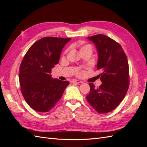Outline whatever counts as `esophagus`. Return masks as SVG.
<instances>
[{
	"label": "esophagus",
	"instance_id": "esophagus-1",
	"mask_svg": "<svg viewBox=\"0 0 147 147\" xmlns=\"http://www.w3.org/2000/svg\"><path fill=\"white\" fill-rule=\"evenodd\" d=\"M72 83H77V84H80V83H82L83 82L82 81L78 80H74L72 82H71Z\"/></svg>",
	"mask_w": 147,
	"mask_h": 147
}]
</instances>
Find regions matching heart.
<instances>
[{
    "label": "heart",
    "mask_w": 147,
    "mask_h": 147,
    "mask_svg": "<svg viewBox=\"0 0 147 147\" xmlns=\"http://www.w3.org/2000/svg\"><path fill=\"white\" fill-rule=\"evenodd\" d=\"M86 49H90V50H92V47L91 45H90V44H87V45H82L80 47V51L82 50H86ZM67 51H68V49H67L65 53H67ZM78 74H80V72H78Z\"/></svg>",
    "instance_id": "heart-1"
}]
</instances>
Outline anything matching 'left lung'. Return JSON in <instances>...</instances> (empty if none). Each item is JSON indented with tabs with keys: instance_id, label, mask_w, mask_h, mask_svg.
Returning a JSON list of instances; mask_svg holds the SVG:
<instances>
[{
	"instance_id": "obj_1",
	"label": "left lung",
	"mask_w": 147,
	"mask_h": 147,
	"mask_svg": "<svg viewBox=\"0 0 147 147\" xmlns=\"http://www.w3.org/2000/svg\"><path fill=\"white\" fill-rule=\"evenodd\" d=\"M94 43L98 53L97 70L102 83L96 88L91 83L86 99L99 113L114 110L124 99L129 85L128 61L121 46L103 34L88 37Z\"/></svg>"
}]
</instances>
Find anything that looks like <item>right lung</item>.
I'll use <instances>...</instances> for the list:
<instances>
[{"mask_svg":"<svg viewBox=\"0 0 147 147\" xmlns=\"http://www.w3.org/2000/svg\"><path fill=\"white\" fill-rule=\"evenodd\" d=\"M70 38L43 37L34 43L20 67L21 91L31 108L48 112L63 96L68 81L51 78V69L59 63L62 50Z\"/></svg>","mask_w":147,"mask_h":147,"instance_id":"1","label":"right lung"}]
</instances>
